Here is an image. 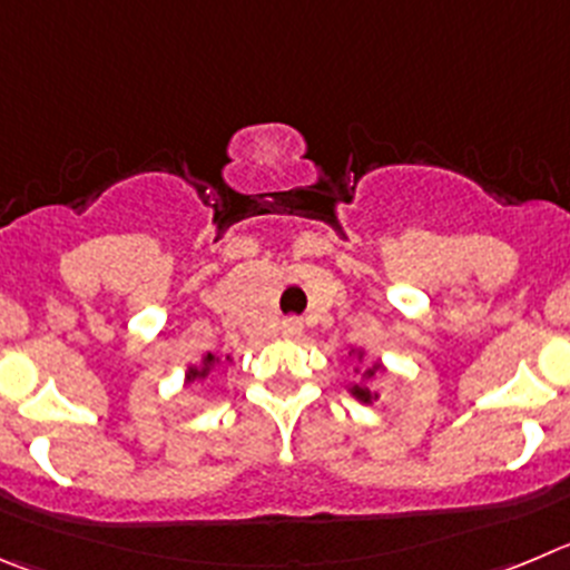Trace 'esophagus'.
<instances>
[{
	"label": "esophagus",
	"instance_id": "obj_1",
	"mask_svg": "<svg viewBox=\"0 0 570 570\" xmlns=\"http://www.w3.org/2000/svg\"><path fill=\"white\" fill-rule=\"evenodd\" d=\"M281 334L289 340H297L303 334V323L297 321V317H286V321L281 323Z\"/></svg>",
	"mask_w": 570,
	"mask_h": 570
}]
</instances>
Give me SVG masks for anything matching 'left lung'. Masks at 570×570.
<instances>
[{
	"instance_id": "left-lung-1",
	"label": "left lung",
	"mask_w": 570,
	"mask_h": 570,
	"mask_svg": "<svg viewBox=\"0 0 570 570\" xmlns=\"http://www.w3.org/2000/svg\"><path fill=\"white\" fill-rule=\"evenodd\" d=\"M348 357H354L360 365H363V368H354V374H360V376H363V380L354 382V385H348V393L354 399H357V402H363V405H371L374 399H380V391H374V387H371L368 382L376 380V376H385L387 368L380 363V360H376V363H371V365L365 363V360H368V354H365L363 348H351Z\"/></svg>"
}]
</instances>
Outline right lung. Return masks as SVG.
<instances>
[{
    "label": "right lung",
    "mask_w": 570,
    "mask_h": 570,
    "mask_svg": "<svg viewBox=\"0 0 570 570\" xmlns=\"http://www.w3.org/2000/svg\"><path fill=\"white\" fill-rule=\"evenodd\" d=\"M222 363H230L233 365L230 354H227V357H216V354H210V351H207V354L199 360V363L188 365V368H185V382H183V385H194L196 380H207V376H210L213 371L219 368Z\"/></svg>",
    "instance_id": "1"
}]
</instances>
